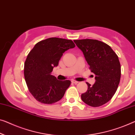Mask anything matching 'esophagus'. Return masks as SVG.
<instances>
[{"label": "esophagus", "instance_id": "34e87169", "mask_svg": "<svg viewBox=\"0 0 135 135\" xmlns=\"http://www.w3.org/2000/svg\"><path fill=\"white\" fill-rule=\"evenodd\" d=\"M71 82H72V83L74 84H77L79 82L76 81V80H71Z\"/></svg>", "mask_w": 135, "mask_h": 135}]
</instances>
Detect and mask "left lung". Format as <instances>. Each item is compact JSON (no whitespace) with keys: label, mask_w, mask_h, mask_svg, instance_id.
Listing matches in <instances>:
<instances>
[{"label":"left lung","mask_w":135,"mask_h":135,"mask_svg":"<svg viewBox=\"0 0 135 135\" xmlns=\"http://www.w3.org/2000/svg\"><path fill=\"white\" fill-rule=\"evenodd\" d=\"M74 42L95 74V83L93 85L87 83V91L81 94L82 101L94 107L104 105L112 99L120 82L121 73L118 56L109 45L98 40Z\"/></svg>","instance_id":"1"}]
</instances>
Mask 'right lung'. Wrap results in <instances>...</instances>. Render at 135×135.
Segmentation results:
<instances>
[{"instance_id": "right-lung-1", "label": "right lung", "mask_w": 135, "mask_h": 135, "mask_svg": "<svg viewBox=\"0 0 135 135\" xmlns=\"http://www.w3.org/2000/svg\"><path fill=\"white\" fill-rule=\"evenodd\" d=\"M74 47L71 40L51 37L39 42L30 51L24 65V76L30 92L37 101L51 104L63 97L71 81L57 80L51 73L64 52Z\"/></svg>"}]
</instances>
